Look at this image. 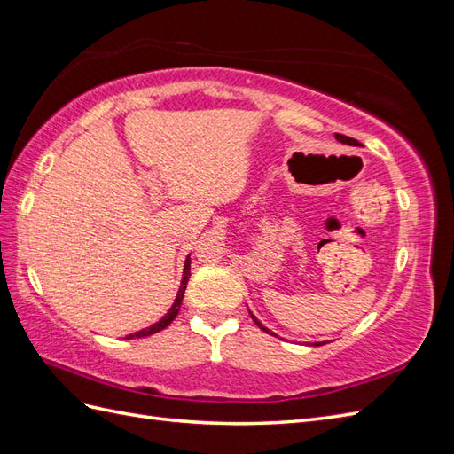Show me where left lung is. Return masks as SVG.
I'll return each mask as SVG.
<instances>
[{"label":"left lung","mask_w":454,"mask_h":454,"mask_svg":"<svg viewBox=\"0 0 454 454\" xmlns=\"http://www.w3.org/2000/svg\"><path fill=\"white\" fill-rule=\"evenodd\" d=\"M335 140L337 142H340V144H347V145H360V142L358 140H354V138H348V136H345V134H335ZM250 316H252V320L255 322V325L257 327H261V329H263V332L265 333H269V335H274V337H278L277 333H274V332H270V329L269 327H265L263 324H261L257 318H255V316L250 312ZM324 345V342H314V347H322Z\"/></svg>","instance_id":"obj_1"}]
</instances>
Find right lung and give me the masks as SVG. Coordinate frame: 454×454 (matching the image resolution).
<instances>
[{
  "label": "right lung",
  "mask_w": 454,
  "mask_h": 454,
  "mask_svg": "<svg viewBox=\"0 0 454 454\" xmlns=\"http://www.w3.org/2000/svg\"><path fill=\"white\" fill-rule=\"evenodd\" d=\"M189 277H191V254L185 257V263H184V274H182V284H180V290H177L176 294V299L172 307L168 309V312L162 316V318L159 322H155L153 325L149 327H144L140 329V332H134V333H129L125 335V339H140V337H149L153 333H159L162 332L164 327H168L172 324V320L177 316V312H180V307H182V301H184V294H185V287H187V282H189Z\"/></svg>",
  "instance_id": "obj_1"
}]
</instances>
